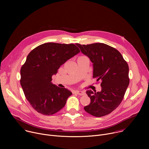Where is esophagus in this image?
Masks as SVG:
<instances>
[{"label": "esophagus", "mask_w": 149, "mask_h": 149, "mask_svg": "<svg viewBox=\"0 0 149 149\" xmlns=\"http://www.w3.org/2000/svg\"><path fill=\"white\" fill-rule=\"evenodd\" d=\"M75 93H76V94H77L78 95H83L85 94V93L82 91H76Z\"/></svg>", "instance_id": "esophagus-1"}]
</instances>
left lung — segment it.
I'll list each match as a JSON object with an SVG mask.
<instances>
[{
	"mask_svg": "<svg viewBox=\"0 0 149 149\" xmlns=\"http://www.w3.org/2000/svg\"><path fill=\"white\" fill-rule=\"evenodd\" d=\"M76 45L93 63V78L101 81L100 92L87 91L91 102L84 109L97 117L107 115L118 107L124 98L130 82L129 65L120 52L108 45Z\"/></svg>",
	"mask_w": 149,
	"mask_h": 149,
	"instance_id": "left-lung-1",
	"label": "left lung"
}]
</instances>
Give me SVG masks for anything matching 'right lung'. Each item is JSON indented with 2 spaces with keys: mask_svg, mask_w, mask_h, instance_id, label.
<instances>
[{
  "mask_svg": "<svg viewBox=\"0 0 149 149\" xmlns=\"http://www.w3.org/2000/svg\"><path fill=\"white\" fill-rule=\"evenodd\" d=\"M79 52L72 44L49 42L39 45L28 54L20 69V82L25 97L37 112L51 116L64 107L72 93L52 84V76Z\"/></svg>",
  "mask_w": 149,
  "mask_h": 149,
  "instance_id": "1",
  "label": "right lung"
}]
</instances>
